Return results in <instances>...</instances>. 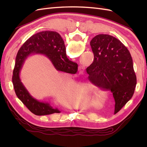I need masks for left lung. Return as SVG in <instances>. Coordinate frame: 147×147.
I'll return each mask as SVG.
<instances>
[{"label": "left lung", "mask_w": 147, "mask_h": 147, "mask_svg": "<svg viewBox=\"0 0 147 147\" xmlns=\"http://www.w3.org/2000/svg\"><path fill=\"white\" fill-rule=\"evenodd\" d=\"M94 54L86 68L89 80L96 86L110 90L115 100L114 114L132 98L136 85L133 59L128 50L115 37L96 35L90 42Z\"/></svg>", "instance_id": "obj_1"}]
</instances>
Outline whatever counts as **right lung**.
I'll return each instance as SVG.
<instances>
[{
    "instance_id": "obj_1",
    "label": "right lung",
    "mask_w": 147,
    "mask_h": 147,
    "mask_svg": "<svg viewBox=\"0 0 147 147\" xmlns=\"http://www.w3.org/2000/svg\"><path fill=\"white\" fill-rule=\"evenodd\" d=\"M32 54L45 55L56 69L67 73L76 74L78 64L67 59L63 39L57 32L52 31L33 35L24 43L17 54L12 81L18 98L36 115L60 113L58 109H54L49 103L40 102L32 97L21 82L20 73L24 60Z\"/></svg>"
}]
</instances>
